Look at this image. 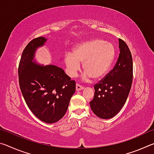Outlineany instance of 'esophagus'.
Masks as SVG:
<instances>
[{
  "mask_svg": "<svg viewBox=\"0 0 154 154\" xmlns=\"http://www.w3.org/2000/svg\"><path fill=\"white\" fill-rule=\"evenodd\" d=\"M83 88H84V87H83L82 85L78 84V83H77V84H76V90L77 91L82 90H83Z\"/></svg>",
  "mask_w": 154,
  "mask_h": 154,
  "instance_id": "34e87169",
  "label": "esophagus"
}]
</instances>
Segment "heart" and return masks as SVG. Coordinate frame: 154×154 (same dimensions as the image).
Returning <instances> with one entry per match:
<instances>
[{
    "instance_id": "heart-1",
    "label": "heart",
    "mask_w": 154,
    "mask_h": 154,
    "mask_svg": "<svg viewBox=\"0 0 154 154\" xmlns=\"http://www.w3.org/2000/svg\"><path fill=\"white\" fill-rule=\"evenodd\" d=\"M115 58V48L111 43L100 38H94L78 44L66 54L64 63L68 74L74 77L83 63L85 77L94 80L102 78L110 69Z\"/></svg>"
}]
</instances>
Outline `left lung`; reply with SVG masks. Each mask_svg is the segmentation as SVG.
Instances as JSON below:
<instances>
[{"label": "left lung", "instance_id": "left-lung-1", "mask_svg": "<svg viewBox=\"0 0 154 154\" xmlns=\"http://www.w3.org/2000/svg\"><path fill=\"white\" fill-rule=\"evenodd\" d=\"M120 53L113 69L94 86V96L90 102L99 118L110 119L123 107L128 96L133 78L132 54L127 44L119 39Z\"/></svg>", "mask_w": 154, "mask_h": 154}]
</instances>
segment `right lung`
<instances>
[{
    "instance_id": "add662e5",
    "label": "right lung",
    "mask_w": 154,
    "mask_h": 154,
    "mask_svg": "<svg viewBox=\"0 0 154 154\" xmlns=\"http://www.w3.org/2000/svg\"><path fill=\"white\" fill-rule=\"evenodd\" d=\"M46 38L32 39L22 52L18 77L21 92L28 108L40 120L52 124L62 118L75 92V82L55 65L32 62L35 52Z\"/></svg>"
}]
</instances>
